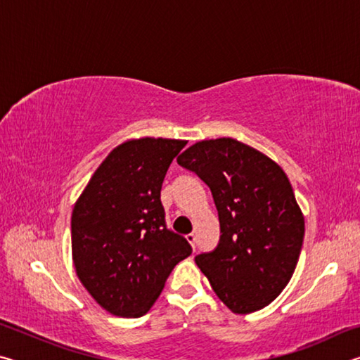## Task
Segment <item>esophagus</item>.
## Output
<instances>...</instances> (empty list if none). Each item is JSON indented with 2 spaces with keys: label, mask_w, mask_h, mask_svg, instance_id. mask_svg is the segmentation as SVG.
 <instances>
[{
  "label": "esophagus",
  "mask_w": 360,
  "mask_h": 360,
  "mask_svg": "<svg viewBox=\"0 0 360 360\" xmlns=\"http://www.w3.org/2000/svg\"><path fill=\"white\" fill-rule=\"evenodd\" d=\"M186 240L191 243V246H192V249L195 251V235L193 233H188V235H186Z\"/></svg>",
  "instance_id": "obj_1"
}]
</instances>
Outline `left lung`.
I'll list each match as a JSON object with an SVG mask.
<instances>
[{"label":"left lung","mask_w":360,"mask_h":360,"mask_svg":"<svg viewBox=\"0 0 360 360\" xmlns=\"http://www.w3.org/2000/svg\"><path fill=\"white\" fill-rule=\"evenodd\" d=\"M178 163L211 188L221 224L217 248L195 264L230 311L249 314L270 304L294 275L304 235L283 168L233 138L195 143Z\"/></svg>","instance_id":"left-lung-1"}]
</instances>
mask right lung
I'll return each mask as SVG.
<instances>
[{"mask_svg": "<svg viewBox=\"0 0 360 360\" xmlns=\"http://www.w3.org/2000/svg\"><path fill=\"white\" fill-rule=\"evenodd\" d=\"M187 141L129 139L109 152L76 200L72 264L95 302L119 318H139L160 295L176 264L192 254L167 229L162 182Z\"/></svg>", "mask_w": 360, "mask_h": 360, "instance_id": "obj_1", "label": "right lung"}]
</instances>
